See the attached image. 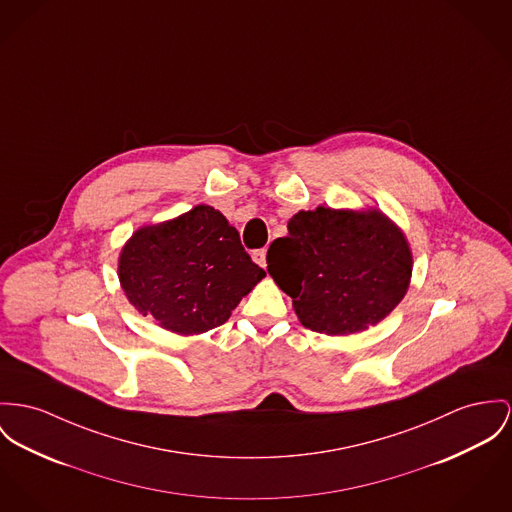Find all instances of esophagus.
Masks as SVG:
<instances>
[{
	"mask_svg": "<svg viewBox=\"0 0 512 512\" xmlns=\"http://www.w3.org/2000/svg\"><path fill=\"white\" fill-rule=\"evenodd\" d=\"M251 257H253V261L259 265V267H267V249H255L253 253H251Z\"/></svg>",
	"mask_w": 512,
	"mask_h": 512,
	"instance_id": "esophagus-1",
	"label": "esophagus"
}]
</instances>
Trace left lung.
<instances>
[{
	"instance_id": "left-lung-1",
	"label": "left lung",
	"mask_w": 512,
	"mask_h": 512,
	"mask_svg": "<svg viewBox=\"0 0 512 512\" xmlns=\"http://www.w3.org/2000/svg\"><path fill=\"white\" fill-rule=\"evenodd\" d=\"M267 265L304 327L351 335L403 300L413 257L403 232L380 210L317 206L288 220V236L271 243Z\"/></svg>"
}]
</instances>
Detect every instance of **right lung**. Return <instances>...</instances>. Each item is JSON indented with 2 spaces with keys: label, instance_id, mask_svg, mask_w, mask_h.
Returning a JSON list of instances; mask_svg holds the SVG:
<instances>
[{
  "label": "right lung",
  "instance_id": "1",
  "mask_svg": "<svg viewBox=\"0 0 512 512\" xmlns=\"http://www.w3.org/2000/svg\"><path fill=\"white\" fill-rule=\"evenodd\" d=\"M265 275L243 249L236 228L206 204L140 228L118 259L128 302L179 335H198L226 323Z\"/></svg>",
  "mask_w": 512,
  "mask_h": 512
}]
</instances>
